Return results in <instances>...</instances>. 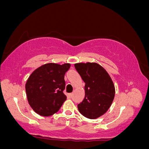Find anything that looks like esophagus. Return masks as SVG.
<instances>
[{"label":"esophagus","instance_id":"34e87169","mask_svg":"<svg viewBox=\"0 0 149 149\" xmlns=\"http://www.w3.org/2000/svg\"><path fill=\"white\" fill-rule=\"evenodd\" d=\"M68 97H70V98H71V97H72V94H68Z\"/></svg>","mask_w":149,"mask_h":149}]
</instances>
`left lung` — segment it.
I'll list each match as a JSON object with an SVG mask.
<instances>
[{"mask_svg":"<svg viewBox=\"0 0 149 149\" xmlns=\"http://www.w3.org/2000/svg\"><path fill=\"white\" fill-rule=\"evenodd\" d=\"M74 66L85 82V97L77 105L79 112L88 118H97L107 112L114 98L113 81L98 63H78Z\"/></svg>","mask_w":149,"mask_h":149,"instance_id":"left-lung-1","label":"left lung"}]
</instances>
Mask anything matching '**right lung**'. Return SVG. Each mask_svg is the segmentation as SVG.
I'll use <instances>...</instances> for the list:
<instances>
[{
    "mask_svg": "<svg viewBox=\"0 0 149 149\" xmlns=\"http://www.w3.org/2000/svg\"><path fill=\"white\" fill-rule=\"evenodd\" d=\"M70 66V63H46L31 74L25 90L28 102L37 114L49 116L60 109L67 98L63 92L64 75Z\"/></svg>",
    "mask_w": 149,
    "mask_h": 149,
    "instance_id": "obj_1",
    "label": "right lung"
}]
</instances>
